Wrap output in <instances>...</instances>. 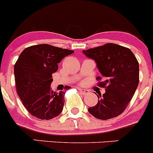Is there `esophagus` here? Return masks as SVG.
<instances>
[{"mask_svg": "<svg viewBox=\"0 0 153 153\" xmlns=\"http://www.w3.org/2000/svg\"><path fill=\"white\" fill-rule=\"evenodd\" d=\"M77 89H78V91H79V92L81 93L82 95H85V94H88V93H89V91H88V90H85V89H83V88H78Z\"/></svg>", "mask_w": 153, "mask_h": 153, "instance_id": "1", "label": "esophagus"}]
</instances>
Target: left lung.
Masks as SVG:
<instances>
[{"label": "left lung", "mask_w": 153, "mask_h": 153, "mask_svg": "<svg viewBox=\"0 0 153 153\" xmlns=\"http://www.w3.org/2000/svg\"><path fill=\"white\" fill-rule=\"evenodd\" d=\"M82 53L95 61L105 78L98 85L105 88V93L97 95L98 103L88 108V112L102 120L118 116L126 109L139 82V65L135 55L129 48L114 43L83 50Z\"/></svg>", "instance_id": "8db88e82"}]
</instances>
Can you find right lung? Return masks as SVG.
Masks as SVG:
<instances>
[{"label": "right lung", "instance_id": "right-lung-1", "mask_svg": "<svg viewBox=\"0 0 153 153\" xmlns=\"http://www.w3.org/2000/svg\"><path fill=\"white\" fill-rule=\"evenodd\" d=\"M74 52L40 44L25 48L20 54L14 67L17 92L25 108L34 117L49 120L62 113L65 92L51 90L52 74L58 70V63ZM70 88L65 86V89Z\"/></svg>", "mask_w": 153, "mask_h": 153}]
</instances>
